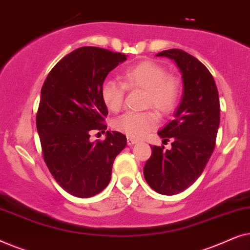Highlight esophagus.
<instances>
[{
    "label": "esophagus",
    "instance_id": "esophagus-1",
    "mask_svg": "<svg viewBox=\"0 0 250 250\" xmlns=\"http://www.w3.org/2000/svg\"><path fill=\"white\" fill-rule=\"evenodd\" d=\"M135 143H138V140L132 139V138H127V145L128 146H133V145H135Z\"/></svg>",
    "mask_w": 250,
    "mask_h": 250
}]
</instances>
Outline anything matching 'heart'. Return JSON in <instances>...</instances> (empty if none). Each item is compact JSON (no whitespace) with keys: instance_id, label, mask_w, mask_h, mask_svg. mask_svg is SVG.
<instances>
[{"instance_id":"b5f03b06","label":"heart","mask_w":250,"mask_h":250,"mask_svg":"<svg viewBox=\"0 0 250 250\" xmlns=\"http://www.w3.org/2000/svg\"><path fill=\"white\" fill-rule=\"evenodd\" d=\"M123 84L108 80L101 86V99L108 110L119 112L124 104L125 87L128 90L146 91L143 108H152L159 115H168L175 109L180 99L179 78L168 75L165 68L153 61H142L126 68L122 75ZM155 112L125 114L115 119L112 126L128 138L141 139L157 126Z\"/></svg>"}]
</instances>
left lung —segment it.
<instances>
[{"label": "left lung", "instance_id": "8db88e82", "mask_svg": "<svg viewBox=\"0 0 250 250\" xmlns=\"http://www.w3.org/2000/svg\"><path fill=\"white\" fill-rule=\"evenodd\" d=\"M157 57L169 58L182 74L183 95L174 119L158 135L172 149L152 146L143 175L160 194L182 192L201 175L215 148L220 126V99L209 70L197 58L179 49L162 51Z\"/></svg>", "mask_w": 250, "mask_h": 250}]
</instances>
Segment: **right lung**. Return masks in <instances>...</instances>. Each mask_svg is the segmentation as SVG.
I'll list each match as a JSON object with an SVG mask.
<instances>
[{"label": "right lung", "instance_id": "add662e5", "mask_svg": "<svg viewBox=\"0 0 250 250\" xmlns=\"http://www.w3.org/2000/svg\"><path fill=\"white\" fill-rule=\"evenodd\" d=\"M126 58L101 47H80L52 68L42 86L36 127L44 162L59 186L75 197L100 193L126 146L119 132L107 131L104 141H90L92 131L107 129L102 84Z\"/></svg>", "mask_w": 250, "mask_h": 250}]
</instances>
